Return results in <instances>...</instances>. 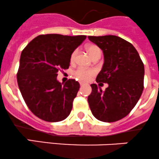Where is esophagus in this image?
Returning a JSON list of instances; mask_svg holds the SVG:
<instances>
[{"mask_svg":"<svg viewBox=\"0 0 159 159\" xmlns=\"http://www.w3.org/2000/svg\"><path fill=\"white\" fill-rule=\"evenodd\" d=\"M80 84H81V85H84V84H85V83H84V81H80Z\"/></svg>","mask_w":159,"mask_h":159,"instance_id":"1","label":"esophagus"}]
</instances>
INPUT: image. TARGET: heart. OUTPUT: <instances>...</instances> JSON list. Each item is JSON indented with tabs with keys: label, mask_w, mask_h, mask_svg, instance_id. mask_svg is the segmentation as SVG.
<instances>
[{
	"label": "heart",
	"mask_w": 159,
	"mask_h": 159,
	"mask_svg": "<svg viewBox=\"0 0 159 159\" xmlns=\"http://www.w3.org/2000/svg\"><path fill=\"white\" fill-rule=\"evenodd\" d=\"M86 51L88 52L89 55L91 56V57H94L96 54L101 53L100 51V49L97 47L96 45H94V44H89L86 47ZM77 54V50L72 52L71 55L70 57V62L74 63L75 60V57ZM95 74V70L94 69H87L84 68V67H79L78 69H77L75 71V76L77 78H78L81 81H88L89 79H90L92 76H94Z\"/></svg>",
	"instance_id": "b5f03b06"
}]
</instances>
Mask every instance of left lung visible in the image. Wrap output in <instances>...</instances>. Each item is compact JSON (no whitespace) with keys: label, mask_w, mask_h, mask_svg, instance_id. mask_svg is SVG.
I'll use <instances>...</instances> for the list:
<instances>
[{"label":"left lung","mask_w":159,"mask_h":159,"mask_svg":"<svg viewBox=\"0 0 159 159\" xmlns=\"http://www.w3.org/2000/svg\"><path fill=\"white\" fill-rule=\"evenodd\" d=\"M88 38L104 54V64L96 78L97 83L109 84L105 91L96 84H91L89 107L98 120H120L130 113L142 94L144 64L134 47L120 37L109 35Z\"/></svg>","instance_id":"1"}]
</instances>
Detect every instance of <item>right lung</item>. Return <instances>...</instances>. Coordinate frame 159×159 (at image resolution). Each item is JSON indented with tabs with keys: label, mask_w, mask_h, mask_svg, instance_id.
I'll list each match as a JSON object with an SVG mask.
<instances>
[{
	"label": "right lung",
	"mask_w": 159,
	"mask_h": 159,
	"mask_svg": "<svg viewBox=\"0 0 159 159\" xmlns=\"http://www.w3.org/2000/svg\"><path fill=\"white\" fill-rule=\"evenodd\" d=\"M86 35H39L21 53L17 81L32 113L47 122L64 120L70 113L80 84L75 79L57 80V72L68 69L72 52Z\"/></svg>",
	"instance_id": "right-lung-1"
}]
</instances>
